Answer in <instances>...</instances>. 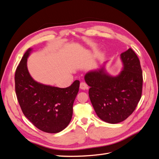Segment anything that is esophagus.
Returning <instances> with one entry per match:
<instances>
[{
  "label": "esophagus",
  "mask_w": 159,
  "mask_h": 159,
  "mask_svg": "<svg viewBox=\"0 0 159 159\" xmlns=\"http://www.w3.org/2000/svg\"><path fill=\"white\" fill-rule=\"evenodd\" d=\"M80 88L81 89H83V90L87 89L88 88V85L86 84L85 82H81L80 83Z\"/></svg>",
  "instance_id": "1"
}]
</instances>
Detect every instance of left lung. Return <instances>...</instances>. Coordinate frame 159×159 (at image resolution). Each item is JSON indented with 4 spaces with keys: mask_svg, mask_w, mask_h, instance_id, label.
Segmentation results:
<instances>
[{
    "mask_svg": "<svg viewBox=\"0 0 159 159\" xmlns=\"http://www.w3.org/2000/svg\"><path fill=\"white\" fill-rule=\"evenodd\" d=\"M121 59L123 68L117 76L109 75L103 67L85 75L96 114L111 124L123 121L131 115L142 95L143 72L137 54L129 48L121 54Z\"/></svg>",
    "mask_w": 159,
    "mask_h": 159,
    "instance_id": "8db88e82",
    "label": "left lung"
}]
</instances>
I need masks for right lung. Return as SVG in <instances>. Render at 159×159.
Returning a JSON list of instances; mask_svg holds the SVG:
<instances>
[{"mask_svg": "<svg viewBox=\"0 0 159 159\" xmlns=\"http://www.w3.org/2000/svg\"><path fill=\"white\" fill-rule=\"evenodd\" d=\"M28 49L15 72V91L25 117L41 131L56 133L68 125L73 114V104L79 91L80 81L60 88L38 83L30 75L27 58Z\"/></svg>", "mask_w": 159, "mask_h": 159, "instance_id": "right-lung-1", "label": "right lung"}]
</instances>
